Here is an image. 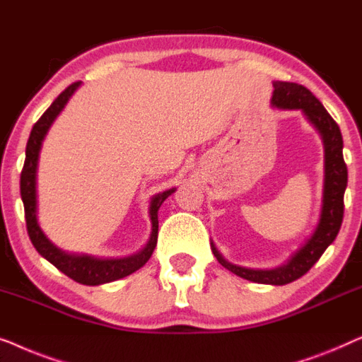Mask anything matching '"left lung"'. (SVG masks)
<instances>
[{
    "mask_svg": "<svg viewBox=\"0 0 362 362\" xmlns=\"http://www.w3.org/2000/svg\"><path fill=\"white\" fill-rule=\"evenodd\" d=\"M272 105L282 110H302L307 119L322 136L325 146V185L322 215H320L317 230L284 266L271 269V271H259V269L256 271V269L234 266L221 256L213 243L211 251L223 267L246 281L285 285L305 276L338 236L341 223H343L348 167L343 159V136H341L339 126L312 91L292 81H276Z\"/></svg>",
    "mask_w": 362,
    "mask_h": 362,
    "instance_id": "obj_1",
    "label": "left lung"
}]
</instances>
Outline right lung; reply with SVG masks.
Segmentation results:
<instances>
[{
    "label": "right lung",
    "mask_w": 362,
    "mask_h": 362,
    "mask_svg": "<svg viewBox=\"0 0 362 362\" xmlns=\"http://www.w3.org/2000/svg\"><path fill=\"white\" fill-rule=\"evenodd\" d=\"M78 86L80 81H75V83L69 85L67 88L54 100V103L45 110V113L40 116L37 123L33 126V131H30L26 146V160H24V167L21 172V198L24 203V215H26L28 234L30 238V243L34 244L35 251H37L42 257L47 259L50 264H54L60 272H64L67 277L74 279L75 282H80L83 285H100L129 276V274L136 272L137 269H141L147 261H149L152 252H154V247L157 244V231H159L157 211H159V208L162 203H164L165 198L172 195L175 190L170 188V190L157 193L156 197H152L149 206V216L152 223L151 238L139 252L132 254L129 257L98 259L86 256V254L78 256V254L65 252L49 241L37 223L35 174H37L39 152L50 124L54 123V119L57 118L60 111L64 110V106L67 105L70 96L75 93V90H77Z\"/></svg>",
    "instance_id": "add662e5"
}]
</instances>
